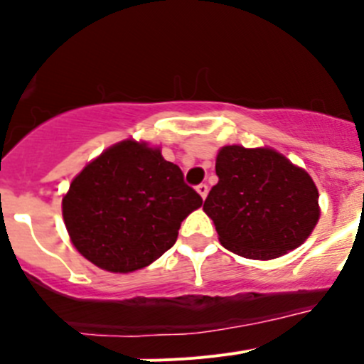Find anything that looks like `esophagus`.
I'll return each instance as SVG.
<instances>
[{
    "label": "esophagus",
    "instance_id": "1",
    "mask_svg": "<svg viewBox=\"0 0 364 364\" xmlns=\"http://www.w3.org/2000/svg\"><path fill=\"white\" fill-rule=\"evenodd\" d=\"M208 191H210V189H208V186H205V184H198L197 186V193L200 195L202 198L208 197Z\"/></svg>",
    "mask_w": 364,
    "mask_h": 364
}]
</instances>
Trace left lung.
<instances>
[{"instance_id": "1", "label": "left lung", "mask_w": 364, "mask_h": 364, "mask_svg": "<svg viewBox=\"0 0 364 364\" xmlns=\"http://www.w3.org/2000/svg\"><path fill=\"white\" fill-rule=\"evenodd\" d=\"M218 184L204 202L218 240L246 259L286 255L310 237L321 217L319 191L302 167L272 147L224 146Z\"/></svg>"}]
</instances>
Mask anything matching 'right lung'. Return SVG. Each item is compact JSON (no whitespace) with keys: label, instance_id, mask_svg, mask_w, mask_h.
Wrapping results in <instances>:
<instances>
[{"label":"right lung","instance_id":"right-lung-1","mask_svg":"<svg viewBox=\"0 0 364 364\" xmlns=\"http://www.w3.org/2000/svg\"><path fill=\"white\" fill-rule=\"evenodd\" d=\"M200 205V195L160 147L129 138L74 176L62 213L80 255L105 272L129 273L162 257L182 220Z\"/></svg>","mask_w":364,"mask_h":364}]
</instances>
